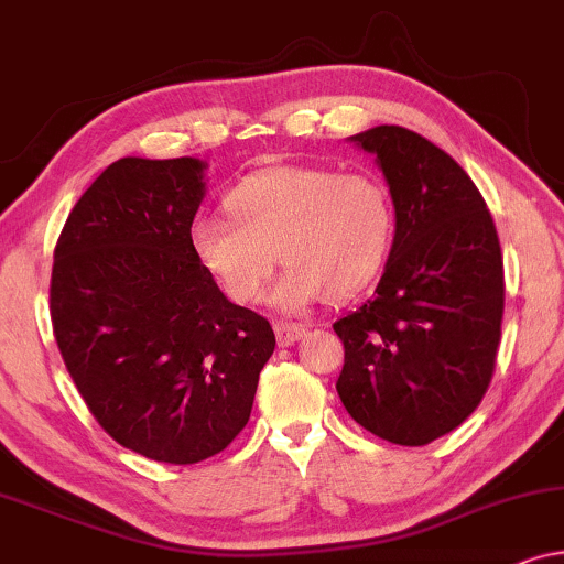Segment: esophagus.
<instances>
[{
    "label": "esophagus",
    "mask_w": 564,
    "mask_h": 564,
    "mask_svg": "<svg viewBox=\"0 0 564 564\" xmlns=\"http://www.w3.org/2000/svg\"><path fill=\"white\" fill-rule=\"evenodd\" d=\"M274 334H276V341H280V346H292L307 334V328L297 326V323H276Z\"/></svg>",
    "instance_id": "1"
}]
</instances>
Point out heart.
<instances>
[{"instance_id":"obj_1","label":"heart","mask_w":564,"mask_h":564,"mask_svg":"<svg viewBox=\"0 0 564 564\" xmlns=\"http://www.w3.org/2000/svg\"><path fill=\"white\" fill-rule=\"evenodd\" d=\"M226 205L235 220L199 215L189 246L238 305L257 303L276 259L288 264L269 290L276 311L349 300L382 272L395 234L390 192L372 174L272 166L238 182Z\"/></svg>"}]
</instances>
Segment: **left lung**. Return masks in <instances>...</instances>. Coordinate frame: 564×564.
Returning a JSON list of instances; mask_svg holds the SVG:
<instances>
[{"instance_id":"obj_1","label":"left lung","mask_w":564,"mask_h":564,"mask_svg":"<svg viewBox=\"0 0 564 564\" xmlns=\"http://www.w3.org/2000/svg\"><path fill=\"white\" fill-rule=\"evenodd\" d=\"M349 141L372 153L395 207L375 297L334 323L338 398L384 442L449 434L488 390L503 321V257L488 205L449 153L400 126Z\"/></svg>"}]
</instances>
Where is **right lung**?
<instances>
[{
    "label": "right lung",
    "instance_id": "obj_1",
    "mask_svg": "<svg viewBox=\"0 0 564 564\" xmlns=\"http://www.w3.org/2000/svg\"><path fill=\"white\" fill-rule=\"evenodd\" d=\"M205 161H115L53 253L51 321L84 403L126 449L195 465L249 423L274 330L197 264Z\"/></svg>",
    "mask_w": 564,
    "mask_h": 564
}]
</instances>
